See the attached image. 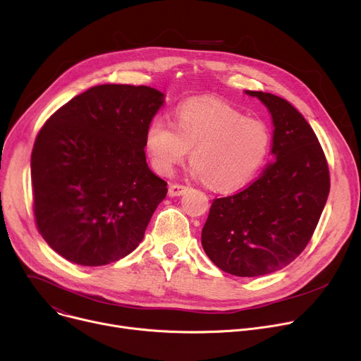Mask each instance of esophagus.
I'll return each instance as SVG.
<instances>
[{
  "label": "esophagus",
  "mask_w": 361,
  "mask_h": 361,
  "mask_svg": "<svg viewBox=\"0 0 361 361\" xmlns=\"http://www.w3.org/2000/svg\"><path fill=\"white\" fill-rule=\"evenodd\" d=\"M187 190H188V187H185V185L170 184V187H168V195H170L171 197H178V196H183Z\"/></svg>",
  "instance_id": "esophagus-1"
}]
</instances>
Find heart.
I'll return each instance as SVG.
<instances>
[{
	"mask_svg": "<svg viewBox=\"0 0 361 361\" xmlns=\"http://www.w3.org/2000/svg\"><path fill=\"white\" fill-rule=\"evenodd\" d=\"M154 170L170 176L191 152L190 174L214 190L232 191L248 184L271 149L270 126L224 103L190 100L177 107L176 125L155 116L145 132Z\"/></svg>",
	"mask_w": 361,
	"mask_h": 361,
	"instance_id": "heart-1",
	"label": "heart"
}]
</instances>
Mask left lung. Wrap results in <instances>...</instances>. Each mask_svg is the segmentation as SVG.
<instances>
[{
  "label": "left lung",
  "instance_id": "left-lung-1",
  "mask_svg": "<svg viewBox=\"0 0 361 361\" xmlns=\"http://www.w3.org/2000/svg\"><path fill=\"white\" fill-rule=\"evenodd\" d=\"M271 114L270 162L239 193L216 199L202 231V245L221 270L258 277L281 270L307 245L329 193V171L318 137L287 100L250 91Z\"/></svg>",
  "mask_w": 361,
  "mask_h": 361
}]
</instances>
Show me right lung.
Instances as JSON below:
<instances>
[{"label": "right lung", "mask_w": 361, "mask_h": 361, "mask_svg": "<svg viewBox=\"0 0 361 361\" xmlns=\"http://www.w3.org/2000/svg\"><path fill=\"white\" fill-rule=\"evenodd\" d=\"M164 102L147 85H95L40 129L30 161L35 218L65 259L106 266L140 244L168 191L143 151Z\"/></svg>", "instance_id": "add662e5"}]
</instances>
